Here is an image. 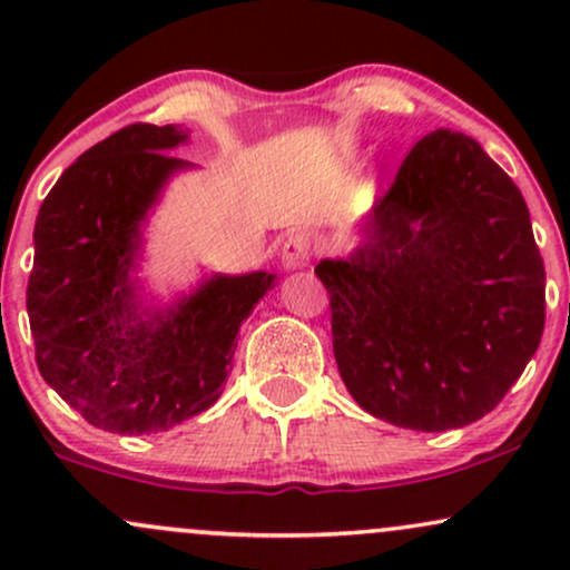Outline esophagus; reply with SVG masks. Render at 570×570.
I'll return each instance as SVG.
<instances>
[{"mask_svg":"<svg viewBox=\"0 0 570 570\" xmlns=\"http://www.w3.org/2000/svg\"><path fill=\"white\" fill-rule=\"evenodd\" d=\"M281 263L286 267H303L311 263V238L303 230H294L284 238L281 246Z\"/></svg>","mask_w":570,"mask_h":570,"instance_id":"esophagus-1","label":"esophagus"}]
</instances>
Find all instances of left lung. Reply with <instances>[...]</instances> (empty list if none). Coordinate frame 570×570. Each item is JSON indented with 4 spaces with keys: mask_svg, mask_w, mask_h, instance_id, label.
<instances>
[{
    "mask_svg": "<svg viewBox=\"0 0 570 570\" xmlns=\"http://www.w3.org/2000/svg\"><path fill=\"white\" fill-rule=\"evenodd\" d=\"M370 233L351 259L316 265L351 396L402 429L480 421L544 332L525 198L472 136L436 128L404 155Z\"/></svg>",
    "mask_w": 570,
    "mask_h": 570,
    "instance_id": "8db88e82",
    "label": "left lung"
}]
</instances>
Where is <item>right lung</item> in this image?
Returning <instances> with one entry per match:
<instances>
[{
	"label": "right lung",
	"mask_w": 570,
	"mask_h": 570,
	"mask_svg": "<svg viewBox=\"0 0 570 570\" xmlns=\"http://www.w3.org/2000/svg\"><path fill=\"white\" fill-rule=\"evenodd\" d=\"M176 126L134 122L82 153L35 225L26 289L37 367L90 426L155 434L217 402L240 324L273 289V273L217 276L174 311L136 313L128 271L139 222L163 181L187 163L166 149Z\"/></svg>",
	"instance_id": "right-lung-1"
}]
</instances>
